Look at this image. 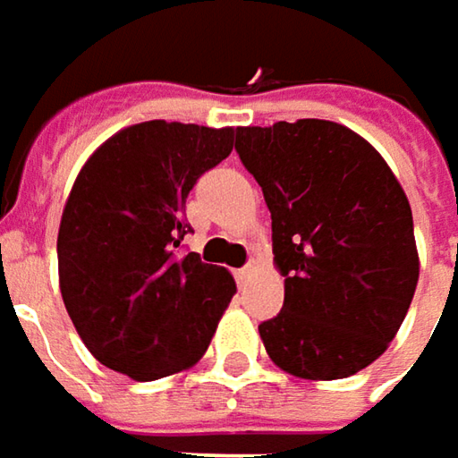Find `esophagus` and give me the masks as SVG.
I'll return each mask as SVG.
<instances>
[{
  "instance_id": "1",
  "label": "esophagus",
  "mask_w": 458,
  "mask_h": 458,
  "mask_svg": "<svg viewBox=\"0 0 458 458\" xmlns=\"http://www.w3.org/2000/svg\"><path fill=\"white\" fill-rule=\"evenodd\" d=\"M257 267H259V262H257V259H250V262H247L242 270H237L239 283H247V280H250V277L257 273Z\"/></svg>"
}]
</instances>
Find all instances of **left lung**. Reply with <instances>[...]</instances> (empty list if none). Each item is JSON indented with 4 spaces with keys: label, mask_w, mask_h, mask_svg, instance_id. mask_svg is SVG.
Listing matches in <instances>:
<instances>
[{
    "label": "left lung",
    "mask_w": 458,
    "mask_h": 458,
    "mask_svg": "<svg viewBox=\"0 0 458 458\" xmlns=\"http://www.w3.org/2000/svg\"><path fill=\"white\" fill-rule=\"evenodd\" d=\"M273 216L283 310L259 324L293 377L344 379L385 354L418 285L411 203L364 137L326 119L237 127Z\"/></svg>",
    "instance_id": "obj_1"
}]
</instances>
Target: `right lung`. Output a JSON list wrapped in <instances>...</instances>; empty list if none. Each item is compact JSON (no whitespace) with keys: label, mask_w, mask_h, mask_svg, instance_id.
<instances>
[{"label":"right lung","mask_w":458,"mask_h":458,"mask_svg":"<svg viewBox=\"0 0 458 458\" xmlns=\"http://www.w3.org/2000/svg\"><path fill=\"white\" fill-rule=\"evenodd\" d=\"M232 148V127L152 119L112 134L79 170L58 229V280L104 367L150 382L206 354L237 283L175 247L191 232V188Z\"/></svg>","instance_id":"right-lung-1"}]
</instances>
